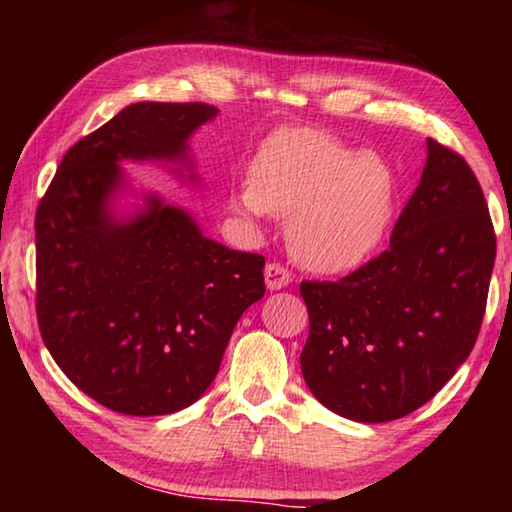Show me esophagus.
<instances>
[{
  "label": "esophagus",
  "instance_id": "1",
  "mask_svg": "<svg viewBox=\"0 0 512 512\" xmlns=\"http://www.w3.org/2000/svg\"><path fill=\"white\" fill-rule=\"evenodd\" d=\"M264 280H266L268 289L277 291V289L289 287V282L293 280V277H291V271L287 266L271 262V264H266V268H264Z\"/></svg>",
  "mask_w": 512,
  "mask_h": 512
}]
</instances>
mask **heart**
<instances>
[{
    "label": "heart",
    "mask_w": 512,
    "mask_h": 512,
    "mask_svg": "<svg viewBox=\"0 0 512 512\" xmlns=\"http://www.w3.org/2000/svg\"><path fill=\"white\" fill-rule=\"evenodd\" d=\"M395 201L397 176L379 153H354L316 131L268 137L250 167V185L232 198L246 216L291 219V253L318 273L366 262L386 237Z\"/></svg>",
    "instance_id": "heart-1"
}]
</instances>
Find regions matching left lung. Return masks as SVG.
Segmentation results:
<instances>
[{
	"label": "left lung",
	"mask_w": 512,
	"mask_h": 512,
	"mask_svg": "<svg viewBox=\"0 0 512 512\" xmlns=\"http://www.w3.org/2000/svg\"><path fill=\"white\" fill-rule=\"evenodd\" d=\"M427 167L391 246L339 282L302 280V375L320 404L388 422L427 404L470 357L488 302L497 237L463 155L427 140Z\"/></svg>",
	"instance_id": "left-lung-1"
}]
</instances>
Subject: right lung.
I'll return each instance as SVG.
<instances>
[{"label": "right lung", "instance_id": "obj_1", "mask_svg": "<svg viewBox=\"0 0 512 512\" xmlns=\"http://www.w3.org/2000/svg\"><path fill=\"white\" fill-rule=\"evenodd\" d=\"M216 115L207 103H133L65 153L36 212V314L47 350L76 388L110 411L167 415L219 372L241 314L264 296L257 253L201 235L149 198L115 221L119 160H178Z\"/></svg>", "mask_w": 512, "mask_h": 512}]
</instances>
